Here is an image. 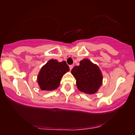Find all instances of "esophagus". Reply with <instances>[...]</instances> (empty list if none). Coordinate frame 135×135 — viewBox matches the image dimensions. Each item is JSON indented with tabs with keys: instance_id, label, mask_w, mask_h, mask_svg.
Listing matches in <instances>:
<instances>
[{
	"instance_id": "obj_1",
	"label": "esophagus",
	"mask_w": 135,
	"mask_h": 135,
	"mask_svg": "<svg viewBox=\"0 0 135 135\" xmlns=\"http://www.w3.org/2000/svg\"><path fill=\"white\" fill-rule=\"evenodd\" d=\"M73 65H70L69 66V69H70V70H72V69H73Z\"/></svg>"
}]
</instances>
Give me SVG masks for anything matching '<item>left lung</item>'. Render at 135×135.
Instances as JSON below:
<instances>
[{"instance_id": "left-lung-1", "label": "left lung", "mask_w": 135, "mask_h": 135, "mask_svg": "<svg viewBox=\"0 0 135 135\" xmlns=\"http://www.w3.org/2000/svg\"><path fill=\"white\" fill-rule=\"evenodd\" d=\"M71 74L76 79L79 91L92 95L98 91L103 83V75L100 69L88 59L80 61L79 66H74Z\"/></svg>"}]
</instances>
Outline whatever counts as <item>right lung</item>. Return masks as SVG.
<instances>
[{
  "instance_id": "1",
  "label": "right lung",
  "mask_w": 135,
  "mask_h": 135,
  "mask_svg": "<svg viewBox=\"0 0 135 135\" xmlns=\"http://www.w3.org/2000/svg\"><path fill=\"white\" fill-rule=\"evenodd\" d=\"M69 71V66L65 61L58 62L50 60L42 66L37 75V82L42 90L52 91L60 86L61 79Z\"/></svg>"
}]
</instances>
